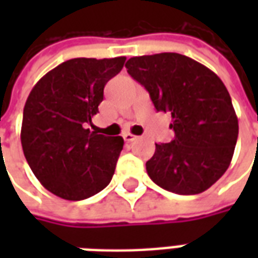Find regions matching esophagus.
Instances as JSON below:
<instances>
[{
    "label": "esophagus",
    "instance_id": "34e87169",
    "mask_svg": "<svg viewBox=\"0 0 258 258\" xmlns=\"http://www.w3.org/2000/svg\"><path fill=\"white\" fill-rule=\"evenodd\" d=\"M123 138H124V141H125V142H133V141L137 140V137H135V135H133V134H130V133L124 134Z\"/></svg>",
    "mask_w": 258,
    "mask_h": 258
}]
</instances>
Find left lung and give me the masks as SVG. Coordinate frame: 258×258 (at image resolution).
I'll return each instance as SVG.
<instances>
[{"instance_id":"8db88e82","label":"left lung","mask_w":258,"mask_h":258,"mask_svg":"<svg viewBox=\"0 0 258 258\" xmlns=\"http://www.w3.org/2000/svg\"><path fill=\"white\" fill-rule=\"evenodd\" d=\"M127 72L149 92L157 112H170L175 138L156 144L146 162L163 189L196 195L209 189L231 164L239 125L221 79L194 59L175 52L134 56Z\"/></svg>"}]
</instances>
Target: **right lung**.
I'll return each instance as SVG.
<instances>
[{
    "instance_id": "right-lung-1",
    "label": "right lung",
    "mask_w": 258,
    "mask_h": 258,
    "mask_svg": "<svg viewBox=\"0 0 258 258\" xmlns=\"http://www.w3.org/2000/svg\"><path fill=\"white\" fill-rule=\"evenodd\" d=\"M125 56L76 58L38 80L23 109L20 141L42 186L66 200H83L106 188L123 149L121 137L90 131L103 88Z\"/></svg>"
}]
</instances>
